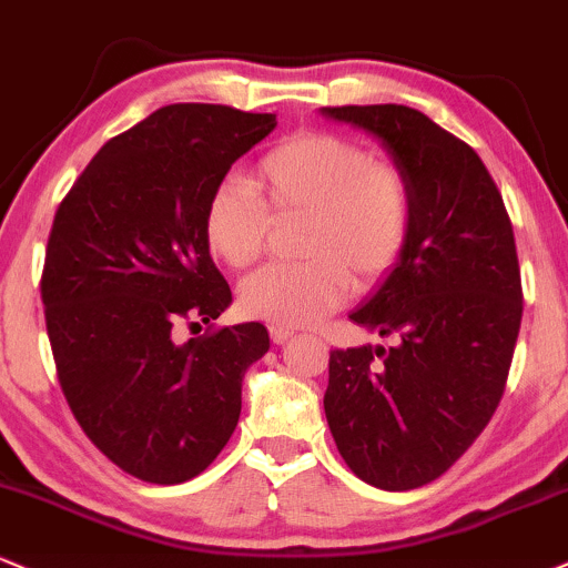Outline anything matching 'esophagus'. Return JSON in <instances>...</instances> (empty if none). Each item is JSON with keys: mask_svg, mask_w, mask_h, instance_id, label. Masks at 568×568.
Listing matches in <instances>:
<instances>
[{"mask_svg": "<svg viewBox=\"0 0 568 568\" xmlns=\"http://www.w3.org/2000/svg\"><path fill=\"white\" fill-rule=\"evenodd\" d=\"M271 339H273V343H276V345H282V343H286V339H290L292 335H295V332H292V329H286V326H278V324H271Z\"/></svg>", "mask_w": 568, "mask_h": 568, "instance_id": "obj_1", "label": "esophagus"}]
</instances>
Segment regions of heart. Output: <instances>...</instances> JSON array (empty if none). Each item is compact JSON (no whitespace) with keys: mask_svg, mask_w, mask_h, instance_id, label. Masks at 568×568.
<instances>
[{"mask_svg":"<svg viewBox=\"0 0 568 568\" xmlns=\"http://www.w3.org/2000/svg\"><path fill=\"white\" fill-rule=\"evenodd\" d=\"M257 193L225 178L206 196L202 231L217 260L246 268L263 255L271 215H303L297 252L305 260L268 265L239 290L246 316L278 326L322 322L345 303L351 276L377 284L396 268L412 233V191L404 172L372 162L369 151L332 132L284 138L257 162Z\"/></svg>","mask_w":568,"mask_h":568,"instance_id":"1","label":"heart"}]
</instances>
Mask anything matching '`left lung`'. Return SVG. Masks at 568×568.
Wrapping results in <instances>:
<instances>
[{
	"label": "left lung",
	"instance_id": "1",
	"mask_svg": "<svg viewBox=\"0 0 568 568\" xmlns=\"http://www.w3.org/2000/svg\"><path fill=\"white\" fill-rule=\"evenodd\" d=\"M375 135L412 191L402 260L351 318L390 348L329 353L324 412L348 468L385 491L436 481L495 415L521 329L513 225L468 143L409 105H335Z\"/></svg>",
	"mask_w": 568,
	"mask_h": 568
}]
</instances>
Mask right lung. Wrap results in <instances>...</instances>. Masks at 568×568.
Wrapping results in <instances>:
<instances>
[{"label":"right lung","instance_id":"add662e5","mask_svg":"<svg viewBox=\"0 0 568 568\" xmlns=\"http://www.w3.org/2000/svg\"><path fill=\"white\" fill-rule=\"evenodd\" d=\"M273 126L276 113L164 105L92 156L52 220L42 303L60 388L87 438L140 481L206 470L236 430L244 372L271 348L257 322L189 343L175 329L231 305L204 204Z\"/></svg>","mask_w":568,"mask_h":568}]
</instances>
